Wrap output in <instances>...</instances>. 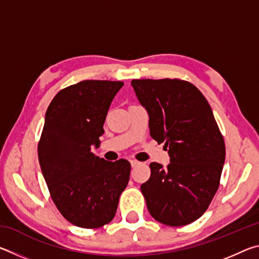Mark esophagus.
<instances>
[{
    "instance_id": "1",
    "label": "esophagus",
    "mask_w": 259,
    "mask_h": 259,
    "mask_svg": "<svg viewBox=\"0 0 259 259\" xmlns=\"http://www.w3.org/2000/svg\"><path fill=\"white\" fill-rule=\"evenodd\" d=\"M139 163H140V162L136 161V160H131V161H130V164H131V166H133V168H135V166L139 165Z\"/></svg>"
}]
</instances>
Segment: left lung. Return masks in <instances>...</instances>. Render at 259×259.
I'll return each instance as SVG.
<instances>
[{
	"mask_svg": "<svg viewBox=\"0 0 259 259\" xmlns=\"http://www.w3.org/2000/svg\"><path fill=\"white\" fill-rule=\"evenodd\" d=\"M153 139L164 143L170 163L150 164L140 190L152 217L168 226L191 224L208 209L225 162L224 138L198 88L177 78L133 80Z\"/></svg>",
	"mask_w": 259,
	"mask_h": 259,
	"instance_id": "1",
	"label": "left lung"
}]
</instances>
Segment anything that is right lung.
Segmentation results:
<instances>
[{
	"label": "right lung",
	"instance_id": "right-lung-1",
	"mask_svg": "<svg viewBox=\"0 0 259 259\" xmlns=\"http://www.w3.org/2000/svg\"><path fill=\"white\" fill-rule=\"evenodd\" d=\"M120 81L85 80L59 91L47 109L38 161L51 198L73 225L98 229L115 216L128 185L126 160L96 156L99 137Z\"/></svg>",
	"mask_w": 259,
	"mask_h": 259
}]
</instances>
